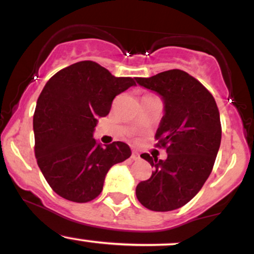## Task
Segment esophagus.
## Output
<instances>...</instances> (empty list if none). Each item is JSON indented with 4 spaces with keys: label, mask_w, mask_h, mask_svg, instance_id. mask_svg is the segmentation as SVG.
Listing matches in <instances>:
<instances>
[{
    "label": "esophagus",
    "mask_w": 254,
    "mask_h": 254,
    "mask_svg": "<svg viewBox=\"0 0 254 254\" xmlns=\"http://www.w3.org/2000/svg\"><path fill=\"white\" fill-rule=\"evenodd\" d=\"M131 159L135 160V161H139V160H141V155H139L138 151L132 150V154H131Z\"/></svg>",
    "instance_id": "34e87169"
}]
</instances>
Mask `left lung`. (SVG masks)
I'll return each instance as SVG.
<instances>
[{
  "mask_svg": "<svg viewBox=\"0 0 254 254\" xmlns=\"http://www.w3.org/2000/svg\"><path fill=\"white\" fill-rule=\"evenodd\" d=\"M136 81L161 97L164 116L155 137L167 153L166 160L142 154L154 172L137 185L136 197L149 210H176L190 202L210 176L222 135L220 112L209 90L179 69Z\"/></svg>",
  "mask_w": 254,
  "mask_h": 254,
  "instance_id": "obj_1",
  "label": "left lung"
}]
</instances>
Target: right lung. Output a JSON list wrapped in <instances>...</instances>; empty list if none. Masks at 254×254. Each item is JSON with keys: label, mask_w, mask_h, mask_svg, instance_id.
Returning a JSON list of instances; mask_svg holds the SVG:
<instances>
[{"label": "right lung", "mask_w": 254, "mask_h": 254, "mask_svg": "<svg viewBox=\"0 0 254 254\" xmlns=\"http://www.w3.org/2000/svg\"><path fill=\"white\" fill-rule=\"evenodd\" d=\"M132 86L133 78L113 76L92 61L71 64L46 82L33 116L34 153L44 178L61 197L93 200L110 168L130 157L127 143L101 147L93 132L113 99Z\"/></svg>", "instance_id": "add662e5"}]
</instances>
